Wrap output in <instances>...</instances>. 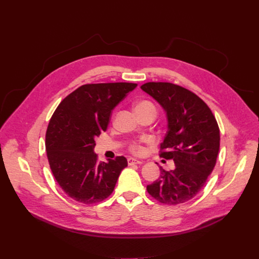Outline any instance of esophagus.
<instances>
[{
	"mask_svg": "<svg viewBox=\"0 0 259 259\" xmlns=\"http://www.w3.org/2000/svg\"><path fill=\"white\" fill-rule=\"evenodd\" d=\"M143 162L142 161H138L136 159H133V158H129L128 159V165H135V164H142Z\"/></svg>",
	"mask_w": 259,
	"mask_h": 259,
	"instance_id": "esophagus-1",
	"label": "esophagus"
}]
</instances>
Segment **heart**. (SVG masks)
Wrapping results in <instances>:
<instances>
[{"label": "heart", "instance_id": "obj_1", "mask_svg": "<svg viewBox=\"0 0 259 259\" xmlns=\"http://www.w3.org/2000/svg\"><path fill=\"white\" fill-rule=\"evenodd\" d=\"M135 112L138 116L141 115V114L147 113V112H153V113L156 114V106L151 101L140 100V101L136 102V104H135ZM130 151H131L132 154L137 155V156H140L144 153L143 146L138 142H133L130 145Z\"/></svg>", "mask_w": 259, "mask_h": 259}]
</instances>
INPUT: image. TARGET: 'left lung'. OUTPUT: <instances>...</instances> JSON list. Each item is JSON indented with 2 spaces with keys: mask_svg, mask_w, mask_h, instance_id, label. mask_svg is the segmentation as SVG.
Listing matches in <instances>:
<instances>
[{
  "mask_svg": "<svg viewBox=\"0 0 259 259\" xmlns=\"http://www.w3.org/2000/svg\"><path fill=\"white\" fill-rule=\"evenodd\" d=\"M165 109L168 131L160 157L173 160L175 169L160 167L158 180L146 187L154 199L166 205L188 202L203 189L219 152L220 133L209 106L194 92L167 82L140 87Z\"/></svg>",
  "mask_w": 259,
  "mask_h": 259,
  "instance_id": "1",
  "label": "left lung"
}]
</instances>
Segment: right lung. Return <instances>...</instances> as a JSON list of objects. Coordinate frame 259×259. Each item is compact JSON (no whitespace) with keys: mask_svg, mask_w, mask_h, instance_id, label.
<instances>
[{"mask_svg":"<svg viewBox=\"0 0 259 259\" xmlns=\"http://www.w3.org/2000/svg\"><path fill=\"white\" fill-rule=\"evenodd\" d=\"M134 83L86 84L57 106L46 132L51 171L63 192L77 202L94 204L114 192L123 156L98 163L95 138L106 131L113 109L136 88Z\"/></svg>","mask_w":259,"mask_h":259,"instance_id":"right-lung-1","label":"right lung"}]
</instances>
